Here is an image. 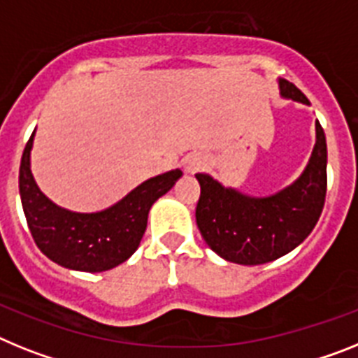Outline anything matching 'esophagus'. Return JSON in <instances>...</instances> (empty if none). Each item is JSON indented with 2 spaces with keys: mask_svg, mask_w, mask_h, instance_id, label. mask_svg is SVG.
Returning a JSON list of instances; mask_svg holds the SVG:
<instances>
[{
  "mask_svg": "<svg viewBox=\"0 0 358 358\" xmlns=\"http://www.w3.org/2000/svg\"><path fill=\"white\" fill-rule=\"evenodd\" d=\"M183 166H185V171H187V173H196V171H200L201 167L205 166V160L201 157H196V155H192V157L185 158V162H183Z\"/></svg>",
  "mask_w": 358,
  "mask_h": 358,
  "instance_id": "1",
  "label": "esophagus"
}]
</instances>
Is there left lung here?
<instances>
[{"instance_id":"1","label":"left lung","mask_w":358,"mask_h":358,"mask_svg":"<svg viewBox=\"0 0 358 358\" xmlns=\"http://www.w3.org/2000/svg\"><path fill=\"white\" fill-rule=\"evenodd\" d=\"M285 99L310 104L299 88L279 79ZM315 148L303 175L266 198H252L223 187L213 176L198 173L200 200L196 223L205 243L223 259L238 265H263L285 256L308 238L324 207L326 136L315 124Z\"/></svg>"}]
</instances>
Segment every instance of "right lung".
Instances as JSON below:
<instances>
[{
  "instance_id": "1",
  "label": "right lung",
  "mask_w": 358,
  "mask_h": 358,
  "mask_svg": "<svg viewBox=\"0 0 358 358\" xmlns=\"http://www.w3.org/2000/svg\"><path fill=\"white\" fill-rule=\"evenodd\" d=\"M32 133L21 157L20 194L32 238L57 265L79 272H104L135 252L148 227L151 205L164 196L182 171L173 169L145 180L129 194L101 213H71L39 191L30 171Z\"/></svg>"
}]
</instances>
